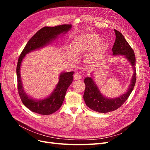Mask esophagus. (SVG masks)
Returning <instances> with one entry per match:
<instances>
[{"mask_svg":"<svg viewBox=\"0 0 150 150\" xmlns=\"http://www.w3.org/2000/svg\"><path fill=\"white\" fill-rule=\"evenodd\" d=\"M81 78H82V77H81V75L79 73H76L74 75V79L75 80H80Z\"/></svg>","mask_w":150,"mask_h":150,"instance_id":"obj_1","label":"esophagus"}]
</instances>
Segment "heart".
<instances>
[{
  "label": "heart",
  "instance_id": "b5f03b06",
  "mask_svg": "<svg viewBox=\"0 0 150 150\" xmlns=\"http://www.w3.org/2000/svg\"><path fill=\"white\" fill-rule=\"evenodd\" d=\"M99 40V36L95 34L79 36L72 44V52L69 53V61L74 62L76 56L88 53L84 57V62L90 65L96 64L101 59L106 48V44Z\"/></svg>",
  "mask_w": 150,
  "mask_h": 150
}]
</instances>
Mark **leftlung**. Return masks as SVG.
Returning a JSON list of instances; mask_svg holds the SVG:
<instances>
[{"mask_svg": "<svg viewBox=\"0 0 150 150\" xmlns=\"http://www.w3.org/2000/svg\"><path fill=\"white\" fill-rule=\"evenodd\" d=\"M116 40L112 48L113 55H123L133 66L134 69L132 79L126 93L115 99L103 96L91 78L84 79L85 90L83 98L86 106L92 110L101 113H106L116 110L128 99L136 83V57L133 49L126 41L124 36L118 30H115Z\"/></svg>", "mask_w": 150, "mask_h": 150, "instance_id": "8db88e82", "label": "left lung"}]
</instances>
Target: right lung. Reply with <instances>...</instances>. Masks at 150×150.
<instances>
[{
  "label": "right lung",
  "mask_w": 150,
  "mask_h": 150,
  "mask_svg": "<svg viewBox=\"0 0 150 150\" xmlns=\"http://www.w3.org/2000/svg\"><path fill=\"white\" fill-rule=\"evenodd\" d=\"M71 27V24H63L55 27H44L30 38L19 57L16 69L18 93L22 103L33 112L42 115H49L57 111L61 107L67 89L72 82V75L74 72L61 73L59 83L51 95L42 100L35 101L27 96L22 88L20 75V67L22 61L26 54L46 46L53 39L56 38L58 35L61 33H66L67 31L69 30Z\"/></svg>",
  "instance_id": "1"
}]
</instances>
